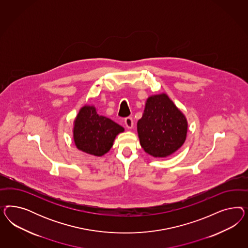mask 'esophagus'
I'll use <instances>...</instances> for the list:
<instances>
[{"label":"esophagus","mask_w":248,"mask_h":248,"mask_svg":"<svg viewBox=\"0 0 248 248\" xmlns=\"http://www.w3.org/2000/svg\"><path fill=\"white\" fill-rule=\"evenodd\" d=\"M124 124H125V126L129 128V129L133 128V126H134V121H133V118L130 117V116L126 117V118L124 119Z\"/></svg>","instance_id":"obj_1"}]
</instances>
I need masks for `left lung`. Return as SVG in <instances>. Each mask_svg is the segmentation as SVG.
<instances>
[{"label": "left lung", "mask_w": 248, "mask_h": 248, "mask_svg": "<svg viewBox=\"0 0 248 248\" xmlns=\"http://www.w3.org/2000/svg\"><path fill=\"white\" fill-rule=\"evenodd\" d=\"M137 132L143 150L155 157H165L185 143L187 122L163 93L147 99L143 116L137 123Z\"/></svg>", "instance_id": "obj_1"}]
</instances>
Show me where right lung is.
<instances>
[{"label": "right lung", "instance_id": "1", "mask_svg": "<svg viewBox=\"0 0 248 248\" xmlns=\"http://www.w3.org/2000/svg\"><path fill=\"white\" fill-rule=\"evenodd\" d=\"M123 131L118 124L99 116L93 106H84L75 119V145L89 155L101 156L111 149L115 136Z\"/></svg>", "mask_w": 248, "mask_h": 248}]
</instances>
